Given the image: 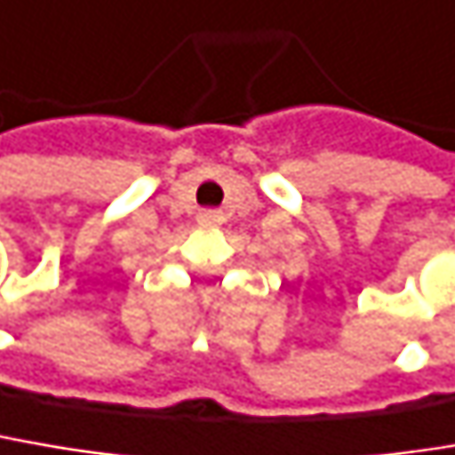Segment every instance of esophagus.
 <instances>
[{
  "label": "esophagus",
  "instance_id": "esophagus-1",
  "mask_svg": "<svg viewBox=\"0 0 455 455\" xmlns=\"http://www.w3.org/2000/svg\"><path fill=\"white\" fill-rule=\"evenodd\" d=\"M197 221H200V227H219V224L224 221V216H221L219 211H203V213L197 216Z\"/></svg>",
  "mask_w": 455,
  "mask_h": 455
}]
</instances>
